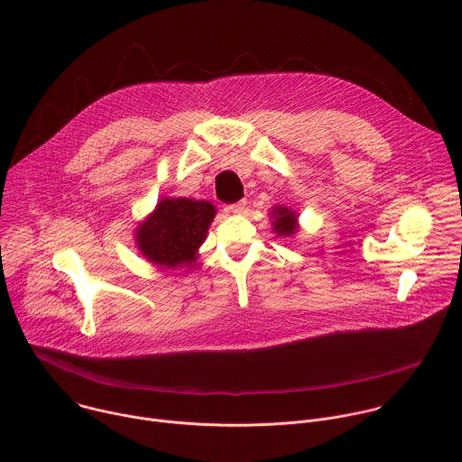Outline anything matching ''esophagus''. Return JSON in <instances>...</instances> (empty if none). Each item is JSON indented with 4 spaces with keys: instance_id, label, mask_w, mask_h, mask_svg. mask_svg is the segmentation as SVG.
Masks as SVG:
<instances>
[{
    "instance_id": "34e87169",
    "label": "esophagus",
    "mask_w": 462,
    "mask_h": 462,
    "mask_svg": "<svg viewBox=\"0 0 462 462\" xmlns=\"http://www.w3.org/2000/svg\"><path fill=\"white\" fill-rule=\"evenodd\" d=\"M228 212H232V214H237V216H241V214H246V201L243 199V201H237V203L230 205V207H228Z\"/></svg>"
}]
</instances>
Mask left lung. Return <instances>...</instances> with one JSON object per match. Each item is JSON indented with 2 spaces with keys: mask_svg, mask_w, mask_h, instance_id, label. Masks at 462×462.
Returning <instances> with one entry per match:
<instances>
[{
  "mask_svg": "<svg viewBox=\"0 0 462 462\" xmlns=\"http://www.w3.org/2000/svg\"><path fill=\"white\" fill-rule=\"evenodd\" d=\"M273 217H274L273 226H274V232L278 236L289 237V236L296 234V230H298V221H296L298 214L294 210L285 208V207H276V208H273Z\"/></svg>",
  "mask_w": 462,
  "mask_h": 462,
  "instance_id": "left-lung-1",
  "label": "left lung"
}]
</instances>
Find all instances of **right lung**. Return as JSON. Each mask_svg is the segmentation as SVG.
I'll use <instances>...</instances> for the list:
<instances>
[{
  "label": "right lung",
  "instance_id": "add662e5",
  "mask_svg": "<svg viewBox=\"0 0 462 462\" xmlns=\"http://www.w3.org/2000/svg\"><path fill=\"white\" fill-rule=\"evenodd\" d=\"M214 216L216 207L208 201L164 197L153 214L137 226V246L155 265L166 269L191 267Z\"/></svg>",
  "mask_w": 462,
  "mask_h": 462
}]
</instances>
